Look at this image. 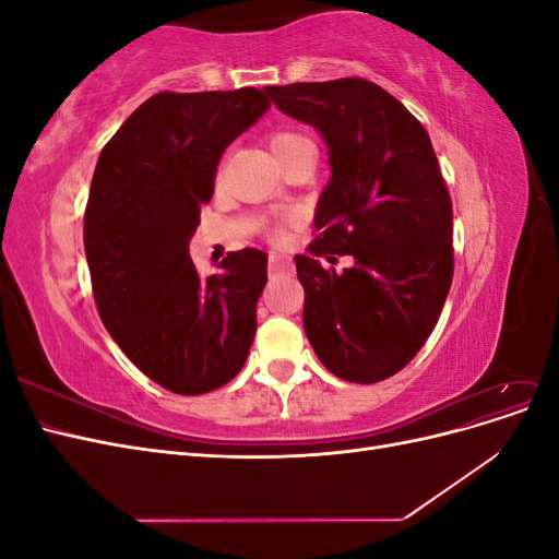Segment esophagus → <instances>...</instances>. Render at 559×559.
<instances>
[{
	"mask_svg": "<svg viewBox=\"0 0 559 559\" xmlns=\"http://www.w3.org/2000/svg\"><path fill=\"white\" fill-rule=\"evenodd\" d=\"M267 267H270V273H284V270L294 267V261H292V257H286V253L273 251V253H270Z\"/></svg>",
	"mask_w": 559,
	"mask_h": 559,
	"instance_id": "1",
	"label": "esophagus"
}]
</instances>
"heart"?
<instances>
[{
  "instance_id": "b5f03b06",
  "label": "heart",
  "mask_w": 559,
  "mask_h": 559,
  "mask_svg": "<svg viewBox=\"0 0 559 559\" xmlns=\"http://www.w3.org/2000/svg\"><path fill=\"white\" fill-rule=\"evenodd\" d=\"M300 140H308V138H302L300 132H294V130H282V132H275L273 138H270V148H273V154L277 156L280 151L289 148L292 144H296V142H300ZM275 238H282V228L275 230Z\"/></svg>"
}]
</instances>
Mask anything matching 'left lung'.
<instances>
[{"instance_id":"1","label":"left lung","mask_w":559,"mask_h":559,"mask_svg":"<svg viewBox=\"0 0 559 559\" xmlns=\"http://www.w3.org/2000/svg\"><path fill=\"white\" fill-rule=\"evenodd\" d=\"M265 91L329 146L331 179L314 210L319 235L296 257L308 341L347 382L392 378L427 343L452 284V200L429 134L366 79ZM319 255L355 263L335 274Z\"/></svg>"}]
</instances>
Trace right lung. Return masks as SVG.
<instances>
[{
  "mask_svg": "<svg viewBox=\"0 0 559 559\" xmlns=\"http://www.w3.org/2000/svg\"><path fill=\"white\" fill-rule=\"evenodd\" d=\"M259 88L158 93L97 158L83 247L97 312L126 357L175 394L240 373L257 333L267 253L230 251L202 280L189 257L226 146L267 111Z\"/></svg>",
  "mask_w": 559,
  "mask_h": 559,
  "instance_id": "obj_1",
  "label": "right lung"
}]
</instances>
